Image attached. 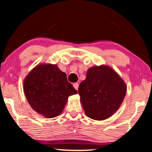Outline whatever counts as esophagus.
<instances>
[{
  "mask_svg": "<svg viewBox=\"0 0 152 152\" xmlns=\"http://www.w3.org/2000/svg\"><path fill=\"white\" fill-rule=\"evenodd\" d=\"M73 87L76 89V90H77L78 88H79V84H78V83H74Z\"/></svg>",
  "mask_w": 152,
  "mask_h": 152,
  "instance_id": "34e87169",
  "label": "esophagus"
}]
</instances>
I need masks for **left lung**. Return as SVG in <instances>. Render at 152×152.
I'll use <instances>...</instances> for the list:
<instances>
[{"label": "left lung", "instance_id": "1", "mask_svg": "<svg viewBox=\"0 0 152 152\" xmlns=\"http://www.w3.org/2000/svg\"><path fill=\"white\" fill-rule=\"evenodd\" d=\"M85 114L95 120H104L119 109L126 93L124 80L110 66L88 68L86 77L78 88Z\"/></svg>", "mask_w": 152, "mask_h": 152}]
</instances>
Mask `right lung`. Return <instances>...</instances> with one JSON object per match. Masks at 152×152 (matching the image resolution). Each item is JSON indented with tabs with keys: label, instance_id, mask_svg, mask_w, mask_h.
I'll return each instance as SVG.
<instances>
[{
	"label": "right lung",
	"instance_id": "right-lung-1",
	"mask_svg": "<svg viewBox=\"0 0 152 152\" xmlns=\"http://www.w3.org/2000/svg\"><path fill=\"white\" fill-rule=\"evenodd\" d=\"M25 95L33 110L46 118L59 115L68 97L77 91L57 65L38 64L25 78Z\"/></svg>",
	"mask_w": 152,
	"mask_h": 152
}]
</instances>
